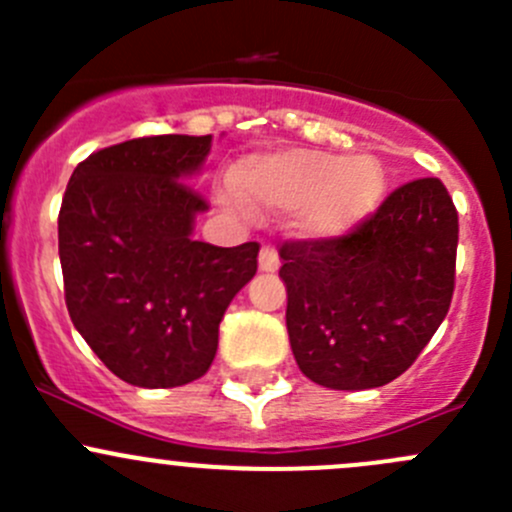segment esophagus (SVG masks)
<instances>
[{
    "mask_svg": "<svg viewBox=\"0 0 512 512\" xmlns=\"http://www.w3.org/2000/svg\"><path fill=\"white\" fill-rule=\"evenodd\" d=\"M260 270L262 272H277V270H280V257H277L275 247L265 245L260 250Z\"/></svg>",
    "mask_w": 512,
    "mask_h": 512,
    "instance_id": "34e87169",
    "label": "esophagus"
}]
</instances>
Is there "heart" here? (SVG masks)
I'll list each match as a JSON object with an SVG mask.
<instances>
[{"label": "heart", "instance_id": "obj_1", "mask_svg": "<svg viewBox=\"0 0 512 512\" xmlns=\"http://www.w3.org/2000/svg\"><path fill=\"white\" fill-rule=\"evenodd\" d=\"M235 190H223L227 208L255 215L299 210V230L309 237H337L352 230L379 203L384 173L371 158L294 151L247 158L235 170Z\"/></svg>", "mask_w": 512, "mask_h": 512}]
</instances>
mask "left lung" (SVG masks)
<instances>
[{"instance_id":"left-lung-1","label":"left lung","mask_w":512,"mask_h":512,"mask_svg":"<svg viewBox=\"0 0 512 512\" xmlns=\"http://www.w3.org/2000/svg\"><path fill=\"white\" fill-rule=\"evenodd\" d=\"M458 213L438 178L396 188L337 237L282 242L287 332L314 384L376 389L404 374L446 319Z\"/></svg>"}]
</instances>
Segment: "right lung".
I'll list each match as a JSON object with an SVG mask.
<instances>
[{"mask_svg":"<svg viewBox=\"0 0 512 512\" xmlns=\"http://www.w3.org/2000/svg\"><path fill=\"white\" fill-rule=\"evenodd\" d=\"M213 136H148L91 153L59 210L69 317L118 379L173 389L200 379L218 352L227 304L257 272V242L193 240L208 200L185 180Z\"/></svg>","mask_w":512,"mask_h":512,"instance_id":"1","label":"right lung"}]
</instances>
